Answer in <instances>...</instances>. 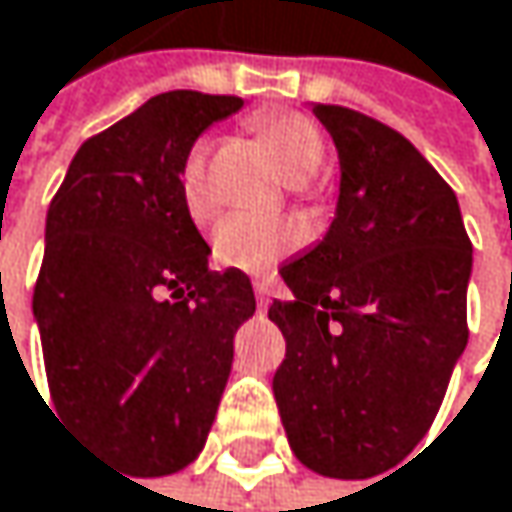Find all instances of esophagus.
Here are the masks:
<instances>
[{"label":"esophagus","instance_id":"1","mask_svg":"<svg viewBox=\"0 0 512 512\" xmlns=\"http://www.w3.org/2000/svg\"><path fill=\"white\" fill-rule=\"evenodd\" d=\"M253 289H256V304H259V310H268L271 283H265V280H256V283H253Z\"/></svg>","mask_w":512,"mask_h":512}]
</instances>
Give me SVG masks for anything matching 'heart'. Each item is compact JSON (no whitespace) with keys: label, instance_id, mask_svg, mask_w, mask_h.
<instances>
[{"label":"heart","instance_id":"1","mask_svg":"<svg viewBox=\"0 0 512 512\" xmlns=\"http://www.w3.org/2000/svg\"><path fill=\"white\" fill-rule=\"evenodd\" d=\"M259 136L265 139L271 157L277 160L280 172L301 184L313 178L325 166V136L319 125L301 113H268L256 122ZM208 139L190 145L181 163V196L193 217H205L211 211L208 193ZM298 229L286 220H268L253 214H229L217 223L211 235L214 259L226 268L238 271H268L274 262L289 256L298 244Z\"/></svg>","mask_w":512,"mask_h":512}]
</instances>
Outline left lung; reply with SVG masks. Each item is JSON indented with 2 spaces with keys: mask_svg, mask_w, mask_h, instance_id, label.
I'll list each match as a JSON object with an SVG mask.
<instances>
[{
  "mask_svg": "<svg viewBox=\"0 0 512 512\" xmlns=\"http://www.w3.org/2000/svg\"><path fill=\"white\" fill-rule=\"evenodd\" d=\"M340 157L325 238L280 268L292 298L274 399L292 453L316 474L367 480L429 432L468 343L471 241L456 193L393 128L313 104ZM390 477V474H387Z\"/></svg>",
  "mask_w": 512,
  "mask_h": 512,
  "instance_id": "1",
  "label": "left lung"
}]
</instances>
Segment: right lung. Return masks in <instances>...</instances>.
I'll return each mask as SVG.
<instances>
[{
	"label": "right lung",
	"instance_id": "1",
	"mask_svg": "<svg viewBox=\"0 0 512 512\" xmlns=\"http://www.w3.org/2000/svg\"><path fill=\"white\" fill-rule=\"evenodd\" d=\"M232 95L163 92L86 139L47 211L32 313L65 426L133 477L187 468L211 432L250 277L208 271L181 163Z\"/></svg>",
	"mask_w": 512,
	"mask_h": 512
}]
</instances>
